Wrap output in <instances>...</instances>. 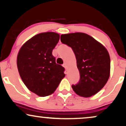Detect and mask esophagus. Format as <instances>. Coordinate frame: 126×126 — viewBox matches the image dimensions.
Wrapping results in <instances>:
<instances>
[{
  "label": "esophagus",
  "mask_w": 126,
  "mask_h": 126,
  "mask_svg": "<svg viewBox=\"0 0 126 126\" xmlns=\"http://www.w3.org/2000/svg\"><path fill=\"white\" fill-rule=\"evenodd\" d=\"M63 67H64L66 70L67 69V65H66V63H64V64H63Z\"/></svg>",
  "instance_id": "1"
}]
</instances>
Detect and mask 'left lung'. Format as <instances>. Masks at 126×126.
<instances>
[{"instance_id":"1","label":"left lung","mask_w":126,"mask_h":126,"mask_svg":"<svg viewBox=\"0 0 126 126\" xmlns=\"http://www.w3.org/2000/svg\"><path fill=\"white\" fill-rule=\"evenodd\" d=\"M62 43L70 47L75 53L80 80L72 88L80 97H90L98 93L110 76V56L106 48L84 33L62 34Z\"/></svg>"}]
</instances>
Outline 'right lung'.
I'll return each instance as SVG.
<instances>
[{
    "label": "right lung",
    "instance_id": "obj_1",
    "mask_svg": "<svg viewBox=\"0 0 126 126\" xmlns=\"http://www.w3.org/2000/svg\"><path fill=\"white\" fill-rule=\"evenodd\" d=\"M59 39L57 33H39L25 42L18 52L20 77L27 88L40 97L54 93L65 77L64 68L56 64L52 53Z\"/></svg>",
    "mask_w": 126,
    "mask_h": 126
}]
</instances>
